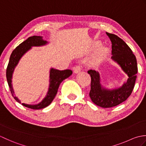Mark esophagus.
I'll return each mask as SVG.
<instances>
[{
	"instance_id": "1",
	"label": "esophagus",
	"mask_w": 146,
	"mask_h": 146,
	"mask_svg": "<svg viewBox=\"0 0 146 146\" xmlns=\"http://www.w3.org/2000/svg\"><path fill=\"white\" fill-rule=\"evenodd\" d=\"M82 70V66H80V65H78V66H76L74 68V73L75 74H77L80 73V71Z\"/></svg>"
}]
</instances>
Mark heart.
Returning a JSON list of instances; mask_svg holds the SVG:
<instances>
[{
	"mask_svg": "<svg viewBox=\"0 0 146 146\" xmlns=\"http://www.w3.org/2000/svg\"><path fill=\"white\" fill-rule=\"evenodd\" d=\"M100 45V42H96L92 45V47L90 49V51L94 50L95 48L98 47ZM108 54V49L107 48L104 47V46H101L99 47L97 50L95 51V53L92 56L90 60V64L92 65H96L100 63L102 61L104 60V59L107 57Z\"/></svg>",
	"mask_w": 146,
	"mask_h": 146,
	"instance_id": "b5f03b06",
	"label": "heart"
}]
</instances>
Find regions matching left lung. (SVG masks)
I'll list each match as a JSON object with an SVG mask.
<instances>
[{
    "label": "left lung",
    "mask_w": 146,
    "mask_h": 146,
    "mask_svg": "<svg viewBox=\"0 0 146 146\" xmlns=\"http://www.w3.org/2000/svg\"><path fill=\"white\" fill-rule=\"evenodd\" d=\"M106 34L111 42V60L119 65L129 78L120 87L110 90L102 86L98 71H88L91 76L90 97L95 105L102 108L113 107L125 101L134 88L137 73V60L129 46L113 34Z\"/></svg>",
    "instance_id": "1"
}]
</instances>
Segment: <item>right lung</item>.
<instances>
[{"label": "right lung", "mask_w": 146, "mask_h": 146, "mask_svg": "<svg viewBox=\"0 0 146 146\" xmlns=\"http://www.w3.org/2000/svg\"><path fill=\"white\" fill-rule=\"evenodd\" d=\"M46 44H48V42L42 39V36H33L29 37L26 41L22 42L17 47L15 48L12 52L10 59H9L7 70H6V77H7V83L12 95L19 103L21 104V102L19 100V98L15 96L12 84V74H13L15 68L17 65L19 61L23 57V56L30 49H31L33 46H41L46 45ZM71 74H72V71L70 70L61 71L54 69V68H51L50 71H49V85L46 97L38 104L29 105L23 103L22 105L24 107L34 110L41 109V108L48 107L49 105L51 104L52 101L54 98L61 83L64 80L70 76Z\"/></svg>", "instance_id": "1"}]
</instances>
